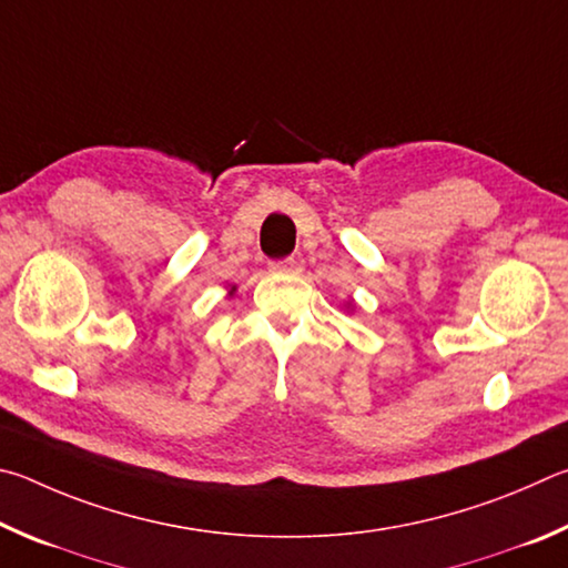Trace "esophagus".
<instances>
[{
    "mask_svg": "<svg viewBox=\"0 0 568 568\" xmlns=\"http://www.w3.org/2000/svg\"><path fill=\"white\" fill-rule=\"evenodd\" d=\"M268 268H272L274 274H292V272H296V258H292V256L276 258V262L268 264Z\"/></svg>",
    "mask_w": 568,
    "mask_h": 568,
    "instance_id": "1",
    "label": "esophagus"
}]
</instances>
